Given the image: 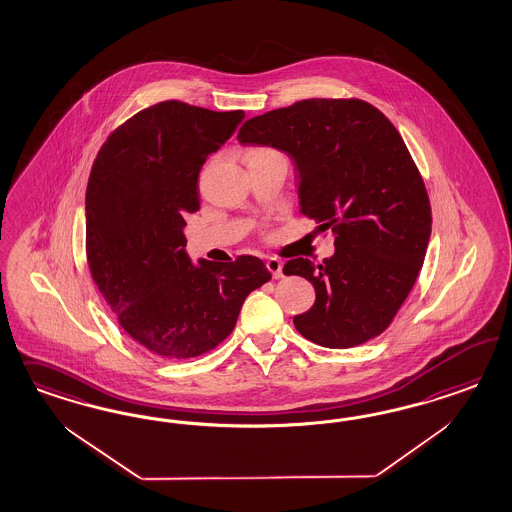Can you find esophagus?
<instances>
[{"mask_svg": "<svg viewBox=\"0 0 512 512\" xmlns=\"http://www.w3.org/2000/svg\"><path fill=\"white\" fill-rule=\"evenodd\" d=\"M266 268L270 270V274H272V278L279 279L283 278V264L278 259H274V257H270L268 261H266Z\"/></svg>", "mask_w": 512, "mask_h": 512, "instance_id": "34e87169", "label": "esophagus"}]
</instances>
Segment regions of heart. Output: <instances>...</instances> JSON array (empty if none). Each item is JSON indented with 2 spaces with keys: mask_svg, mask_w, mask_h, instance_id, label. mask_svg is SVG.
I'll return each instance as SVG.
<instances>
[{
  "mask_svg": "<svg viewBox=\"0 0 512 512\" xmlns=\"http://www.w3.org/2000/svg\"><path fill=\"white\" fill-rule=\"evenodd\" d=\"M259 152H272V150H255V152H251V154H259Z\"/></svg>",
  "mask_w": 512,
  "mask_h": 512,
  "instance_id": "b5f03b06",
  "label": "heart"
}]
</instances>
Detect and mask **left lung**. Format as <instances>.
<instances>
[{
    "label": "left lung",
    "mask_w": 512,
    "mask_h": 512,
    "mask_svg": "<svg viewBox=\"0 0 512 512\" xmlns=\"http://www.w3.org/2000/svg\"><path fill=\"white\" fill-rule=\"evenodd\" d=\"M238 140L289 155L300 212L334 234L330 259L283 266L285 276H302L315 289L311 310L293 319L296 330L330 349L387 330L432 234L430 199L398 129L360 99H304L251 118Z\"/></svg>",
    "instance_id": "obj_1"
}]
</instances>
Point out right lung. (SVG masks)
Wrapping results in <instances>:
<instances>
[{"label":"right lung","instance_id":"add662e5","mask_svg":"<svg viewBox=\"0 0 512 512\" xmlns=\"http://www.w3.org/2000/svg\"><path fill=\"white\" fill-rule=\"evenodd\" d=\"M244 120L180 101L140 110L93 161L86 189V253L99 293L125 332L163 358H193L233 332L246 296L272 278L263 261L233 263L186 251L199 210V172Z\"/></svg>","mask_w":512,"mask_h":512}]
</instances>
